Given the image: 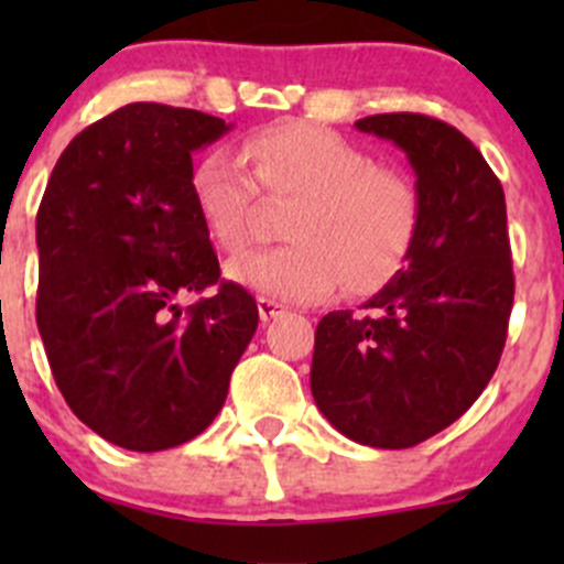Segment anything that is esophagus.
Wrapping results in <instances>:
<instances>
[{"instance_id": "esophagus-1", "label": "esophagus", "mask_w": 564, "mask_h": 564, "mask_svg": "<svg viewBox=\"0 0 564 564\" xmlns=\"http://www.w3.org/2000/svg\"><path fill=\"white\" fill-rule=\"evenodd\" d=\"M286 314V305H281V303H275V300H270V297H259V318L261 322H272V318H278V316H283Z\"/></svg>"}]
</instances>
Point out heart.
<instances>
[{
	"label": "heart",
	"instance_id": "1",
	"mask_svg": "<svg viewBox=\"0 0 564 564\" xmlns=\"http://www.w3.org/2000/svg\"><path fill=\"white\" fill-rule=\"evenodd\" d=\"M246 156L215 147L191 172V198L215 246L248 240L261 185L300 198L286 220L292 246L246 250L226 275L261 297L314 303L338 281L349 294L388 286L420 237L423 202L406 174L384 169L373 152L316 124H278L246 141Z\"/></svg>",
	"mask_w": 564,
	"mask_h": 564
}]
</instances>
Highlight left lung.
Listing matches in <instances>:
<instances>
[{
	"label": "left lung",
	"mask_w": 564,
	"mask_h": 564,
	"mask_svg": "<svg viewBox=\"0 0 564 564\" xmlns=\"http://www.w3.org/2000/svg\"><path fill=\"white\" fill-rule=\"evenodd\" d=\"M360 133L403 150L423 202L417 246L366 314L318 322L311 392L351 442L403 451L477 401L513 308L505 191L460 130L423 113H373Z\"/></svg>",
	"instance_id": "1"
}]
</instances>
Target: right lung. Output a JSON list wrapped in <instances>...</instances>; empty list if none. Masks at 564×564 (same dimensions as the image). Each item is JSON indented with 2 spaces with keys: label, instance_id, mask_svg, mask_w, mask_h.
I'll use <instances>...</instances> for the list:
<instances>
[{
  "label": "right lung",
  "instance_id": "obj_1",
  "mask_svg": "<svg viewBox=\"0 0 564 564\" xmlns=\"http://www.w3.org/2000/svg\"><path fill=\"white\" fill-rule=\"evenodd\" d=\"M231 124L130 104L67 144L37 209V329L56 388L84 425L135 453L169 451L220 412L259 324L220 278L191 198L193 152Z\"/></svg>",
  "mask_w": 564,
  "mask_h": 564
}]
</instances>
